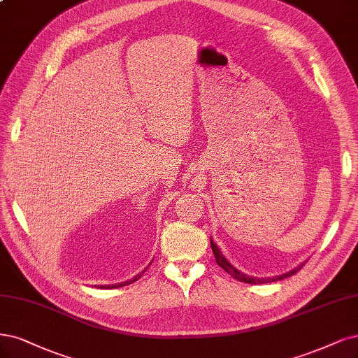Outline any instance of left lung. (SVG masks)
I'll return each mask as SVG.
<instances>
[{"label":"left lung","mask_w":358,"mask_h":358,"mask_svg":"<svg viewBox=\"0 0 358 358\" xmlns=\"http://www.w3.org/2000/svg\"><path fill=\"white\" fill-rule=\"evenodd\" d=\"M210 245H212V250H213V255H215V259H216V264H217L220 268H224L231 277H234V278L238 280V281H243V282H249V285H264V282H273V281H278V280H282V278H287V277H290V275H293V274H296L298 271L303 266V264H302L301 266L289 271V273L282 274V275H277V277H268V278L250 277V275L243 274L241 271H238L237 268H234V266L227 261L225 256H222L220 250L217 249V245L212 241V238H210Z\"/></svg>","instance_id":"1"}]
</instances>
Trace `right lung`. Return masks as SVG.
<instances>
[{
	"label": "right lung",
	"instance_id": "1",
	"mask_svg": "<svg viewBox=\"0 0 358 358\" xmlns=\"http://www.w3.org/2000/svg\"><path fill=\"white\" fill-rule=\"evenodd\" d=\"M146 271V269H145ZM145 271H142V273L141 274H138L136 277H134V278H131V280H129V281H126V282H120V285H114V286H102V287H105V289H109V287H121V286H126V285H130V282H134V281H138L141 277H142V274L145 273Z\"/></svg>",
	"mask_w": 358,
	"mask_h": 358
}]
</instances>
